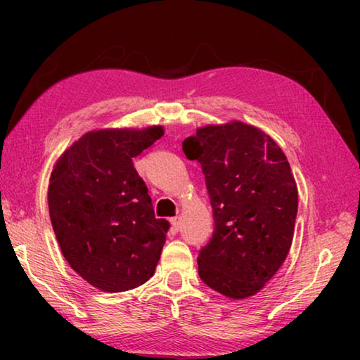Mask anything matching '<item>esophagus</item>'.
Wrapping results in <instances>:
<instances>
[{"instance_id": "1", "label": "esophagus", "mask_w": 360, "mask_h": 360, "mask_svg": "<svg viewBox=\"0 0 360 360\" xmlns=\"http://www.w3.org/2000/svg\"><path fill=\"white\" fill-rule=\"evenodd\" d=\"M173 217H174V216H173Z\"/></svg>"}]
</instances>
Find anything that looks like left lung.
I'll return each instance as SVG.
<instances>
[{
	"label": "left lung",
	"mask_w": 360,
	"mask_h": 360,
	"mask_svg": "<svg viewBox=\"0 0 360 360\" xmlns=\"http://www.w3.org/2000/svg\"><path fill=\"white\" fill-rule=\"evenodd\" d=\"M162 127L101 129L82 135L53 165L49 214L63 257L103 292H124L154 275L169 229L155 216L133 157Z\"/></svg>",
	"instance_id": "8db88e82"
}]
</instances>
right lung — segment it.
Here are the masks:
<instances>
[{"label": "right lung", "instance_id": "obj_1", "mask_svg": "<svg viewBox=\"0 0 360 360\" xmlns=\"http://www.w3.org/2000/svg\"><path fill=\"white\" fill-rule=\"evenodd\" d=\"M197 136L214 216L198 275L219 294L241 300L264 289L288 257L297 184L281 148L255 127L206 125Z\"/></svg>", "mask_w": 360, "mask_h": 360}]
</instances>
